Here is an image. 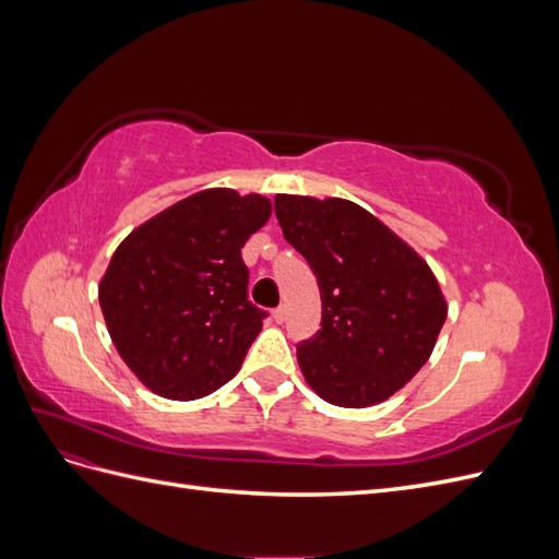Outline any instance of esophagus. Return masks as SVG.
Returning a JSON list of instances; mask_svg holds the SVG:
<instances>
[{"instance_id":"34e87169","label":"esophagus","mask_w":559,"mask_h":559,"mask_svg":"<svg viewBox=\"0 0 559 559\" xmlns=\"http://www.w3.org/2000/svg\"><path fill=\"white\" fill-rule=\"evenodd\" d=\"M273 319L277 321V324H282V321L286 319V310H284V306H280V308H275V310H273Z\"/></svg>"}]
</instances>
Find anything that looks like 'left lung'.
I'll use <instances>...</instances> for the list:
<instances>
[{
	"label": "left lung",
	"mask_w": 559,
	"mask_h": 559,
	"mask_svg": "<svg viewBox=\"0 0 559 559\" xmlns=\"http://www.w3.org/2000/svg\"><path fill=\"white\" fill-rule=\"evenodd\" d=\"M275 214L321 294V329L296 345L308 384L343 408L396 394L431 357L448 317L427 261L343 198L277 195Z\"/></svg>",
	"instance_id": "8db88e82"
}]
</instances>
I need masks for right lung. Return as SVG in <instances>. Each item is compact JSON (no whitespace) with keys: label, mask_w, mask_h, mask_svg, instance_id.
<instances>
[{"label":"right lung","mask_w":559,"mask_h":559,"mask_svg":"<svg viewBox=\"0 0 559 559\" xmlns=\"http://www.w3.org/2000/svg\"><path fill=\"white\" fill-rule=\"evenodd\" d=\"M270 200L207 189L148 218L118 245L99 308L128 368L151 392L202 399L238 373L265 312L247 298L242 247Z\"/></svg>","instance_id":"1"}]
</instances>
